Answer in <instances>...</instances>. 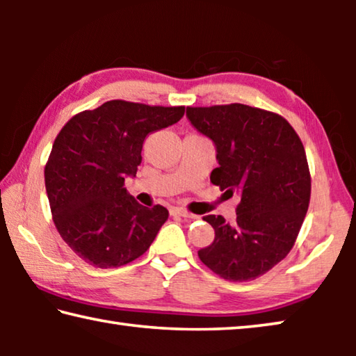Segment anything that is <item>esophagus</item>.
<instances>
[{
    "label": "esophagus",
    "instance_id": "obj_1",
    "mask_svg": "<svg viewBox=\"0 0 356 356\" xmlns=\"http://www.w3.org/2000/svg\"><path fill=\"white\" fill-rule=\"evenodd\" d=\"M171 215H174V216H182V218H195V215L190 213V212H186V210L180 209V207L171 209Z\"/></svg>",
    "mask_w": 356,
    "mask_h": 356
}]
</instances>
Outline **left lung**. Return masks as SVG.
Wrapping results in <instances>:
<instances>
[{"instance_id": "1", "label": "left lung", "mask_w": 356, "mask_h": 356, "mask_svg": "<svg viewBox=\"0 0 356 356\" xmlns=\"http://www.w3.org/2000/svg\"><path fill=\"white\" fill-rule=\"evenodd\" d=\"M186 118L215 146L212 184L240 196L234 222L204 216L215 238L197 256L221 278L256 280L289 254L308 212L303 144L284 118L248 105L188 106Z\"/></svg>"}]
</instances>
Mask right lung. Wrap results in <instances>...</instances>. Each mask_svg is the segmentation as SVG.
Returning a JSON list of instances; mask_svg holds the SVG:
<instances>
[{
  "label": "right lung",
  "mask_w": 356,
  "mask_h": 356,
  "mask_svg": "<svg viewBox=\"0 0 356 356\" xmlns=\"http://www.w3.org/2000/svg\"><path fill=\"white\" fill-rule=\"evenodd\" d=\"M184 106L110 100L72 118L56 136L45 188L59 236L97 268L120 267L147 251L168 220L163 206L129 195L147 135L179 122Z\"/></svg>",
  "instance_id": "right-lung-1"
}]
</instances>
